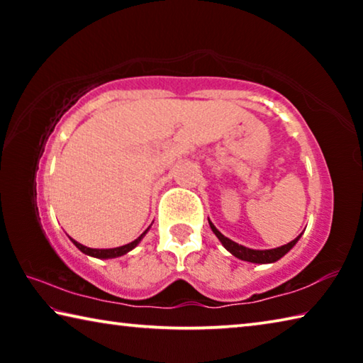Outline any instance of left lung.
I'll use <instances>...</instances> for the list:
<instances>
[{"label": "left lung", "instance_id": "8db88e82", "mask_svg": "<svg viewBox=\"0 0 363 363\" xmlns=\"http://www.w3.org/2000/svg\"><path fill=\"white\" fill-rule=\"evenodd\" d=\"M210 227L211 230L214 232V235H216L220 243L224 245V248L227 251H230V253L238 257V259L242 261H248V262H256V264H267V262H275L279 261L281 256H285L288 251H290L294 245H296V242L299 240V237L294 238V240H291L290 243L284 245V247H279V248H274V250H251V248H247V247H242V245H238L235 242L229 240V238L224 237L223 233H220L216 227L213 225V223H210Z\"/></svg>", "mask_w": 363, "mask_h": 363}]
</instances>
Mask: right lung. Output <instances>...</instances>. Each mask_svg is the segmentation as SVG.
Here are the masks:
<instances>
[{
    "label": "right lung",
    "instance_id": "right-lung-1",
    "mask_svg": "<svg viewBox=\"0 0 363 363\" xmlns=\"http://www.w3.org/2000/svg\"><path fill=\"white\" fill-rule=\"evenodd\" d=\"M145 233H147V230L143 233V235L138 237L136 240L131 242V243H128V245H123V247H118V248H108V250H96V248H88V247H84V245L78 243V242H75V240H72V242L75 243V247H77L79 251H83L84 255L94 256V257H101V259H108V257H116V256H123V255H126L128 251H131L134 247H138V243H139L140 240H143V237L145 235Z\"/></svg>",
    "mask_w": 363,
    "mask_h": 363
}]
</instances>
